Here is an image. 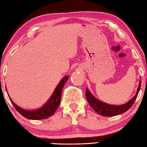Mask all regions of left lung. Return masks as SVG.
<instances>
[{
	"instance_id": "1",
	"label": "left lung",
	"mask_w": 147,
	"mask_h": 147,
	"mask_svg": "<svg viewBox=\"0 0 147 147\" xmlns=\"http://www.w3.org/2000/svg\"><path fill=\"white\" fill-rule=\"evenodd\" d=\"M141 80H140L139 84V87L137 88L136 94L130 99L126 103L121 105H109L105 103H103L93 95L88 90V88H86V97L87 101L92 107L93 109L96 112L97 114L105 116H113L116 115H119L121 114L125 113L131 108L133 104L134 103L138 95L139 92L141 88Z\"/></svg>"
}]
</instances>
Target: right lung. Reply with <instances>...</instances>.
Wrapping results in <instances>:
<instances>
[{"label":"right lung","instance_id":"obj_1","mask_svg":"<svg viewBox=\"0 0 147 147\" xmlns=\"http://www.w3.org/2000/svg\"><path fill=\"white\" fill-rule=\"evenodd\" d=\"M68 79L69 76H65L63 78H62L59 84L55 88V90L52 94V96L50 97V98L48 99V101L41 108L37 109L36 110L28 111L21 108V107L13 103L10 96H9V95H8L13 106L15 107V109L17 110L18 113L23 116H24L25 118L30 120L46 119V118L52 116L55 111L57 110L58 107H59L60 101H61L62 90L64 87L65 84L68 80Z\"/></svg>","mask_w":147,"mask_h":147}]
</instances>
